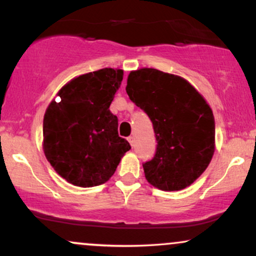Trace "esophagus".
Masks as SVG:
<instances>
[{"label":"esophagus","instance_id":"esophagus-1","mask_svg":"<svg viewBox=\"0 0 256 256\" xmlns=\"http://www.w3.org/2000/svg\"><path fill=\"white\" fill-rule=\"evenodd\" d=\"M128 142H130V144H131V146H134V136H130L128 138Z\"/></svg>","mask_w":256,"mask_h":256}]
</instances>
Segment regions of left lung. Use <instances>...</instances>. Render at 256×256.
Segmentation results:
<instances>
[{
    "mask_svg": "<svg viewBox=\"0 0 256 256\" xmlns=\"http://www.w3.org/2000/svg\"><path fill=\"white\" fill-rule=\"evenodd\" d=\"M126 92L148 114L156 137L154 158L143 164L146 180L164 192L192 185L216 149V122L204 96L184 78L155 68L131 71Z\"/></svg>",
    "mask_w": 256,
    "mask_h": 256,
    "instance_id": "left-lung-1",
    "label": "left lung"
}]
</instances>
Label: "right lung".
Listing matches in <instances>:
<instances>
[{
    "mask_svg": "<svg viewBox=\"0 0 256 256\" xmlns=\"http://www.w3.org/2000/svg\"><path fill=\"white\" fill-rule=\"evenodd\" d=\"M122 70L102 68L73 78L61 88L43 119V150L52 168L76 186L106 183L131 146L118 134L110 110Z\"/></svg>",
    "mask_w": 256,
    "mask_h": 256,
    "instance_id": "obj_1",
    "label": "right lung"
}]
</instances>
